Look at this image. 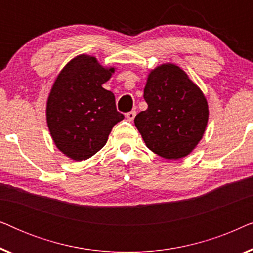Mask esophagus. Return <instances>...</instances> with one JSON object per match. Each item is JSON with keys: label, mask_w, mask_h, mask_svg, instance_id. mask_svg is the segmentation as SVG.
<instances>
[{"label": "esophagus", "mask_w": 253, "mask_h": 253, "mask_svg": "<svg viewBox=\"0 0 253 253\" xmlns=\"http://www.w3.org/2000/svg\"><path fill=\"white\" fill-rule=\"evenodd\" d=\"M136 115H137V112H134V110H132V112H129V113H126V120L127 121H133V119L134 117H136Z\"/></svg>", "instance_id": "1"}]
</instances>
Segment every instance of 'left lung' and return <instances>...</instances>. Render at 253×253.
I'll list each match as a JSON object with an SVG mask.
<instances>
[{
    "label": "left lung",
    "mask_w": 253,
    "mask_h": 253,
    "mask_svg": "<svg viewBox=\"0 0 253 253\" xmlns=\"http://www.w3.org/2000/svg\"><path fill=\"white\" fill-rule=\"evenodd\" d=\"M144 99L148 107L134 117V124L146 146L167 160L191 153L209 122L202 89L177 65L164 63L148 74Z\"/></svg>",
    "instance_id": "8db88e82"
}]
</instances>
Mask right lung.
<instances>
[{"label":"right lung","mask_w":253,"mask_h":253,"mask_svg":"<svg viewBox=\"0 0 253 253\" xmlns=\"http://www.w3.org/2000/svg\"><path fill=\"white\" fill-rule=\"evenodd\" d=\"M115 72L82 54L60 71L47 99L46 119L54 144L71 160L91 158L105 146L113 126L124 119L115 95L102 87Z\"/></svg>","instance_id":"add662e5"}]
</instances>
